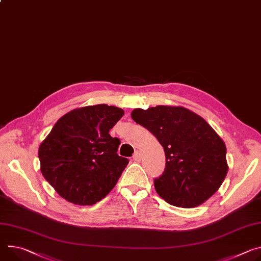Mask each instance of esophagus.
<instances>
[{"instance_id":"1","label":"esophagus","mask_w":261,"mask_h":261,"mask_svg":"<svg viewBox=\"0 0 261 261\" xmlns=\"http://www.w3.org/2000/svg\"><path fill=\"white\" fill-rule=\"evenodd\" d=\"M133 160L134 161H140L141 160V152L140 151H136L133 155Z\"/></svg>"}]
</instances>
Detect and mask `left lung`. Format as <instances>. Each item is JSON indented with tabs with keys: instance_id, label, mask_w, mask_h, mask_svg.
Segmentation results:
<instances>
[{
	"instance_id": "8db88e82",
	"label": "left lung",
	"mask_w": 261,
	"mask_h": 261,
	"mask_svg": "<svg viewBox=\"0 0 261 261\" xmlns=\"http://www.w3.org/2000/svg\"><path fill=\"white\" fill-rule=\"evenodd\" d=\"M133 121L148 129L163 147L165 169L154 179L157 194L182 208L201 205L218 192L227 172L226 146L210 125L183 107L134 109Z\"/></svg>"
}]
</instances>
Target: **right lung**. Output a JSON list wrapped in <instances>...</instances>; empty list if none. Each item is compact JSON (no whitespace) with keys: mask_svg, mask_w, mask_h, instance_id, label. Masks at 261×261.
<instances>
[{"mask_svg":"<svg viewBox=\"0 0 261 261\" xmlns=\"http://www.w3.org/2000/svg\"><path fill=\"white\" fill-rule=\"evenodd\" d=\"M123 115V109L105 104L75 109L42 141L40 171L63 199L93 205L115 186L129 160L116 153L121 140L109 130Z\"/></svg>","mask_w":261,"mask_h":261,"instance_id":"add662e5","label":"right lung"}]
</instances>
